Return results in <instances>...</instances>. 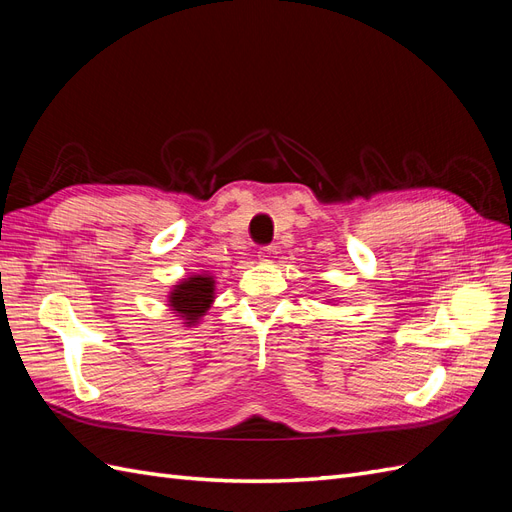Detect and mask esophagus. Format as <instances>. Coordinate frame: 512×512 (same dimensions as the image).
I'll use <instances>...</instances> for the list:
<instances>
[{
  "instance_id": "1",
  "label": "esophagus",
  "mask_w": 512,
  "mask_h": 512,
  "mask_svg": "<svg viewBox=\"0 0 512 512\" xmlns=\"http://www.w3.org/2000/svg\"><path fill=\"white\" fill-rule=\"evenodd\" d=\"M275 254H277V247L275 245H262L258 250V260L262 262H273L275 260Z\"/></svg>"
}]
</instances>
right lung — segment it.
I'll list each match as a JSON object with an SVG mask.
<instances>
[{"instance_id":"1","label":"right lung","mask_w":512,"mask_h":512,"mask_svg":"<svg viewBox=\"0 0 512 512\" xmlns=\"http://www.w3.org/2000/svg\"><path fill=\"white\" fill-rule=\"evenodd\" d=\"M213 290L215 282L211 275H192L173 288L168 297V305L173 307V312L179 314L190 327V324L203 318L207 309L211 307L215 299Z\"/></svg>"}]
</instances>
